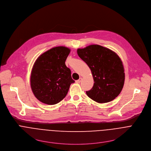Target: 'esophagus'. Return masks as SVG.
Returning a JSON list of instances; mask_svg holds the SVG:
<instances>
[{
  "mask_svg": "<svg viewBox=\"0 0 151 151\" xmlns=\"http://www.w3.org/2000/svg\"><path fill=\"white\" fill-rule=\"evenodd\" d=\"M81 80H82V78H79L78 80H76L75 82H76V83H80V82H81Z\"/></svg>",
  "mask_w": 151,
  "mask_h": 151,
  "instance_id": "esophagus-1",
  "label": "esophagus"
}]
</instances>
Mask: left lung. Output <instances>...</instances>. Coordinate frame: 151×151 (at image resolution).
I'll list each match as a JSON object with an SVG mask.
<instances>
[{"instance_id": "left-lung-1", "label": "left lung", "mask_w": 151, "mask_h": 151, "mask_svg": "<svg viewBox=\"0 0 151 151\" xmlns=\"http://www.w3.org/2000/svg\"><path fill=\"white\" fill-rule=\"evenodd\" d=\"M77 53L91 69L94 79L93 88L86 94L99 103L114 100L122 91L125 81L124 69L119 56L99 45L79 48Z\"/></svg>"}]
</instances>
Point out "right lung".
Instances as JSON below:
<instances>
[{"label":"right lung","mask_w":151,"mask_h":151,"mask_svg":"<svg viewBox=\"0 0 151 151\" xmlns=\"http://www.w3.org/2000/svg\"><path fill=\"white\" fill-rule=\"evenodd\" d=\"M70 50L56 47L41 54L36 60L30 76V86L35 96L47 104H55L68 94L75 82L71 71L65 64Z\"/></svg>","instance_id":"right-lung-1"}]
</instances>
